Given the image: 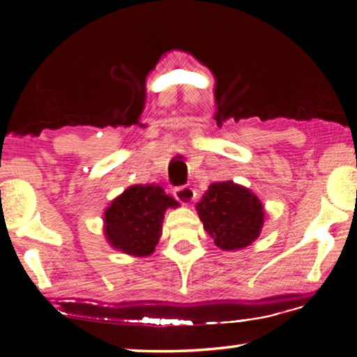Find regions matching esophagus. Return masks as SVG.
<instances>
[{
	"mask_svg": "<svg viewBox=\"0 0 357 357\" xmlns=\"http://www.w3.org/2000/svg\"><path fill=\"white\" fill-rule=\"evenodd\" d=\"M174 198L184 206H189V204L195 200V190L189 185H183V187H176L174 189Z\"/></svg>",
	"mask_w": 357,
	"mask_h": 357,
	"instance_id": "34e87169",
	"label": "esophagus"
}]
</instances>
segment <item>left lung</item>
Returning a JSON list of instances; mask_svg holds the SVG:
<instances>
[{"label": "left lung", "instance_id": "left-lung-1", "mask_svg": "<svg viewBox=\"0 0 357 357\" xmlns=\"http://www.w3.org/2000/svg\"><path fill=\"white\" fill-rule=\"evenodd\" d=\"M195 209L214 244L225 252L255 243L266 219L261 200L233 181L211 184Z\"/></svg>", "mask_w": 357, "mask_h": 357}]
</instances>
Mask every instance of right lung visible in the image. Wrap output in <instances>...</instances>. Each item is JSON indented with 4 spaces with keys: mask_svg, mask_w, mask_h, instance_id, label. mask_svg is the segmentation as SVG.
Returning a JSON list of instances; mask_svg holds the SVG:
<instances>
[{
    "mask_svg": "<svg viewBox=\"0 0 357 357\" xmlns=\"http://www.w3.org/2000/svg\"><path fill=\"white\" fill-rule=\"evenodd\" d=\"M179 203L160 185H130L104 211V234L114 250L130 257H149L162 236L168 208Z\"/></svg>",
    "mask_w": 357,
    "mask_h": 357,
    "instance_id": "obj_1",
    "label": "right lung"
}]
</instances>
